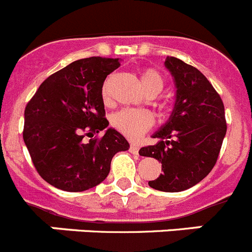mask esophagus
I'll use <instances>...</instances> for the list:
<instances>
[{
	"label": "esophagus",
	"mask_w": 252,
	"mask_h": 252,
	"mask_svg": "<svg viewBox=\"0 0 252 252\" xmlns=\"http://www.w3.org/2000/svg\"><path fill=\"white\" fill-rule=\"evenodd\" d=\"M139 145H136V144H131L130 145V151L132 154H137L139 153Z\"/></svg>",
	"instance_id": "1"
}]
</instances>
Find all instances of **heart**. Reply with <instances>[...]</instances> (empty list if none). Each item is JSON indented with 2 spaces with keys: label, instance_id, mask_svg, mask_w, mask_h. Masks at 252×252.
Listing matches in <instances>:
<instances>
[{
  "label": "heart",
  "instance_id": "1",
  "mask_svg": "<svg viewBox=\"0 0 252 252\" xmlns=\"http://www.w3.org/2000/svg\"><path fill=\"white\" fill-rule=\"evenodd\" d=\"M140 79L149 95H157L164 88V78L154 68H144L140 72ZM112 77H108L102 86L101 94L104 102H110V86ZM111 126L127 139L136 140L148 132L154 126V116L149 111L124 108L111 116Z\"/></svg>",
  "mask_w": 252,
  "mask_h": 252
}]
</instances>
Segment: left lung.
Returning a JSON list of instances; mask_svg holds the SVG:
<instances>
[{"label":"left lung","instance_id":"8db88e82","mask_svg":"<svg viewBox=\"0 0 252 252\" xmlns=\"http://www.w3.org/2000/svg\"><path fill=\"white\" fill-rule=\"evenodd\" d=\"M165 66L177 86L170 119L154 137L157 145L140 149L142 157L161 162V174L149 186L162 192H182L209 174L218 159L227 131L221 95L197 68L174 57Z\"/></svg>","mask_w":252,"mask_h":252}]
</instances>
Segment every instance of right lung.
I'll use <instances>...</instances> for the list:
<instances>
[{
	"label": "right lung",
	"mask_w": 252,
	"mask_h": 252,
	"mask_svg": "<svg viewBox=\"0 0 252 252\" xmlns=\"http://www.w3.org/2000/svg\"><path fill=\"white\" fill-rule=\"evenodd\" d=\"M120 65V58L75 60L49 75L26 104L24 141L40 177L55 188L83 192L98 186L113 155L130 148L113 128L93 137L108 126L101 90Z\"/></svg>",
	"instance_id": "obj_1"
}]
</instances>
